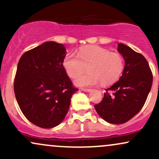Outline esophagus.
<instances>
[{"label":"esophagus","instance_id":"esophagus-1","mask_svg":"<svg viewBox=\"0 0 159 159\" xmlns=\"http://www.w3.org/2000/svg\"><path fill=\"white\" fill-rule=\"evenodd\" d=\"M81 90L83 91H85V92H90L91 90V89L90 88H84V87H83V88H81Z\"/></svg>","mask_w":159,"mask_h":159}]
</instances>
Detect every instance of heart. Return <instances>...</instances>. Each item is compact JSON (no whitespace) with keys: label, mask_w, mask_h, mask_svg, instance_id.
<instances>
[{"label":"heart","mask_w":159,"mask_h":159,"mask_svg":"<svg viewBox=\"0 0 159 159\" xmlns=\"http://www.w3.org/2000/svg\"><path fill=\"white\" fill-rule=\"evenodd\" d=\"M63 66L71 78H75L86 70L89 73L75 81L76 85L87 87L97 84L109 85L119 80L124 70L121 54L98 46L82 48L74 54H67L63 60Z\"/></svg>","instance_id":"1"}]
</instances>
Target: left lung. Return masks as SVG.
<instances>
[{"label": "left lung", "mask_w": 159, "mask_h": 159, "mask_svg": "<svg viewBox=\"0 0 159 159\" xmlns=\"http://www.w3.org/2000/svg\"><path fill=\"white\" fill-rule=\"evenodd\" d=\"M125 59L123 75L106 89L101 102L95 105L98 114L112 124L126 123L141 110L152 84V73L146 58L130 47L119 43Z\"/></svg>", "instance_id": "1"}]
</instances>
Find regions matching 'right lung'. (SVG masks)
I'll list each match as a JSON object with an SVG mask.
<instances>
[{"label": "right lung", "mask_w": 159, "mask_h": 159, "mask_svg": "<svg viewBox=\"0 0 159 159\" xmlns=\"http://www.w3.org/2000/svg\"><path fill=\"white\" fill-rule=\"evenodd\" d=\"M66 48L46 42L20 58L14 80V93L21 112L30 123L51 129L59 125L68 112L78 88L63 66Z\"/></svg>", "instance_id": "1"}]
</instances>
